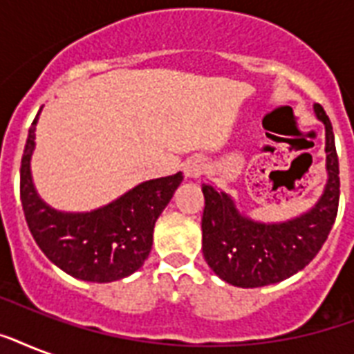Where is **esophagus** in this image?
Listing matches in <instances>:
<instances>
[{
  "mask_svg": "<svg viewBox=\"0 0 354 354\" xmlns=\"http://www.w3.org/2000/svg\"><path fill=\"white\" fill-rule=\"evenodd\" d=\"M205 171V161L202 156H191L183 163V172L185 178H200Z\"/></svg>",
  "mask_w": 354,
  "mask_h": 354,
  "instance_id": "obj_1",
  "label": "esophagus"
}]
</instances>
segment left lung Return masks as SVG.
<instances>
[{
  "instance_id": "left-lung-1",
  "label": "left lung",
  "mask_w": 354,
  "mask_h": 354,
  "mask_svg": "<svg viewBox=\"0 0 354 354\" xmlns=\"http://www.w3.org/2000/svg\"><path fill=\"white\" fill-rule=\"evenodd\" d=\"M314 113L325 127L327 183L308 211L283 222H259L241 213L227 193L202 185V252L209 268L230 285L257 288L279 283L305 268L327 241L338 213L340 169L333 124L322 104H314Z\"/></svg>"
}]
</instances>
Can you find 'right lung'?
Segmentation results:
<instances>
[{"instance_id":"right-lung-1","label":"right lung","mask_w":354,"mask_h":354,"mask_svg":"<svg viewBox=\"0 0 354 354\" xmlns=\"http://www.w3.org/2000/svg\"><path fill=\"white\" fill-rule=\"evenodd\" d=\"M40 112L29 128L19 169V196L32 239L53 264L77 279L112 283L128 277L149 257L154 224L182 183V172L139 183L99 209H55L36 193L30 174Z\"/></svg>"}]
</instances>
